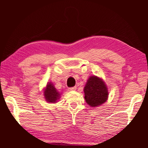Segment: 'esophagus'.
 Listing matches in <instances>:
<instances>
[{
  "label": "esophagus",
  "mask_w": 148,
  "mask_h": 148,
  "mask_svg": "<svg viewBox=\"0 0 148 148\" xmlns=\"http://www.w3.org/2000/svg\"><path fill=\"white\" fill-rule=\"evenodd\" d=\"M76 89V87H70L69 88V91H75Z\"/></svg>",
  "instance_id": "obj_1"
}]
</instances>
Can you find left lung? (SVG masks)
I'll use <instances>...</instances> for the list:
<instances>
[{"label":"left lung","instance_id":"obj_1","mask_svg":"<svg viewBox=\"0 0 148 148\" xmlns=\"http://www.w3.org/2000/svg\"><path fill=\"white\" fill-rule=\"evenodd\" d=\"M85 100L91 107L101 106L107 101L108 91L103 80L97 76H91L84 87Z\"/></svg>","mask_w":148,"mask_h":148}]
</instances>
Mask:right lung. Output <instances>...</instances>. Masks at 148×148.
<instances>
[{"label": "right lung", "instance_id": "obj_1", "mask_svg": "<svg viewBox=\"0 0 148 148\" xmlns=\"http://www.w3.org/2000/svg\"><path fill=\"white\" fill-rule=\"evenodd\" d=\"M44 95L45 99L49 103H56L57 100L60 98V93L57 91L56 87L51 82L47 84L46 89H44Z\"/></svg>", "mask_w": 148, "mask_h": 148}]
</instances>
